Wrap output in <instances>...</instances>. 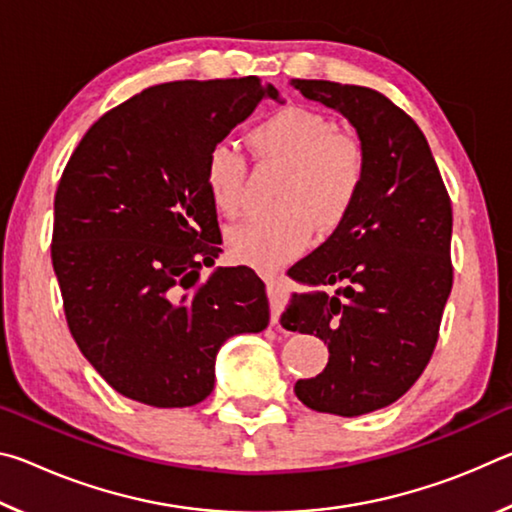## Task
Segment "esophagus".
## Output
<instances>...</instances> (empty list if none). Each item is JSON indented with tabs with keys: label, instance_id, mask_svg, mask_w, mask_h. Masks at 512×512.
<instances>
[{
	"label": "esophagus",
	"instance_id": "34e87169",
	"mask_svg": "<svg viewBox=\"0 0 512 512\" xmlns=\"http://www.w3.org/2000/svg\"><path fill=\"white\" fill-rule=\"evenodd\" d=\"M266 293H268V300H271V323L277 325L280 323L284 302H287V296H289L287 282H284L282 277H273V280L266 282Z\"/></svg>",
	"mask_w": 512,
	"mask_h": 512
}]
</instances>
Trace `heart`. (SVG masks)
I'll return each instance as SVG.
<instances>
[{"label": "heart", "mask_w": 512, "mask_h": 512, "mask_svg": "<svg viewBox=\"0 0 512 512\" xmlns=\"http://www.w3.org/2000/svg\"><path fill=\"white\" fill-rule=\"evenodd\" d=\"M248 146L264 164L289 171L273 219L232 230L228 250L235 262L271 271L305 253L314 230L332 235L348 219L366 180L368 158L359 137L305 106H282L250 128ZM205 192L216 212L239 219L246 210V162L235 146L216 142L203 164Z\"/></svg>", "instance_id": "obj_1"}]
</instances>
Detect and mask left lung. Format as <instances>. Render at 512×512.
Returning <instances> with one entry per match:
<instances>
[{
	"instance_id": "obj_1",
	"label": "left lung",
	"mask_w": 512,
	"mask_h": 512,
	"mask_svg": "<svg viewBox=\"0 0 512 512\" xmlns=\"http://www.w3.org/2000/svg\"><path fill=\"white\" fill-rule=\"evenodd\" d=\"M293 85L348 117L368 158L348 219L289 271L334 293H291L280 318L329 350L325 370L296 384L298 400L354 418L400 400L436 350L454 282L452 201L427 137L391 99L363 85Z\"/></svg>"
}]
</instances>
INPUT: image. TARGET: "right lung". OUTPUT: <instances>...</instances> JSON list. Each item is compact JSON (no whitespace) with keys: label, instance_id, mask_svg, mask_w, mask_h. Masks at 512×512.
<instances>
[{"label":"right lung","instance_id":"1","mask_svg":"<svg viewBox=\"0 0 512 512\" xmlns=\"http://www.w3.org/2000/svg\"><path fill=\"white\" fill-rule=\"evenodd\" d=\"M262 97L277 90L257 76L153 85L94 121L65 164L51 264L67 327L128 400L203 402L223 341L268 325L255 271L201 277L221 253L205 155Z\"/></svg>","mask_w":512,"mask_h":512}]
</instances>
